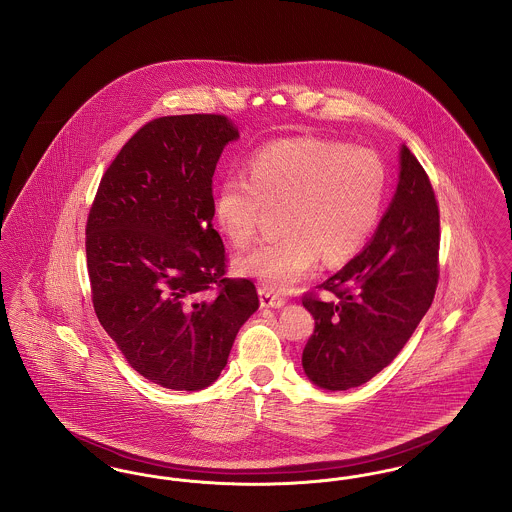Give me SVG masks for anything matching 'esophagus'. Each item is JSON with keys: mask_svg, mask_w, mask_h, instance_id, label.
Segmentation results:
<instances>
[{"mask_svg": "<svg viewBox=\"0 0 512 512\" xmlns=\"http://www.w3.org/2000/svg\"><path fill=\"white\" fill-rule=\"evenodd\" d=\"M259 297H261V305H263V307L280 309V307H284V303H286V297H284V295L272 292V290H268L265 286L259 288Z\"/></svg>", "mask_w": 512, "mask_h": 512, "instance_id": "esophagus-1", "label": "esophagus"}]
</instances>
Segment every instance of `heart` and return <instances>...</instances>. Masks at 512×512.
Listing matches in <instances>:
<instances>
[{
  "label": "heart",
  "mask_w": 512,
  "mask_h": 512,
  "mask_svg": "<svg viewBox=\"0 0 512 512\" xmlns=\"http://www.w3.org/2000/svg\"><path fill=\"white\" fill-rule=\"evenodd\" d=\"M386 194L382 161L365 147L295 136L259 149L247 178L232 174L215 195V220L236 245L253 244L268 209H280L276 240L236 265L268 290H286L317 267L351 259L372 234Z\"/></svg>",
  "instance_id": "b5f03b06"
}]
</instances>
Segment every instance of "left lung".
Segmentation results:
<instances>
[{
    "label": "left lung",
    "mask_w": 512,
    "mask_h": 512,
    "mask_svg": "<svg viewBox=\"0 0 512 512\" xmlns=\"http://www.w3.org/2000/svg\"><path fill=\"white\" fill-rule=\"evenodd\" d=\"M439 280V207L432 182L411 149L390 209L372 242L340 272L303 293L315 332L303 349L305 374L324 390L357 388L411 340Z\"/></svg>",
    "instance_id": "8db88e82"
}]
</instances>
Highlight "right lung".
Returning <instances> with one entry per match:
<instances>
[{"instance_id":"add662e5","label":"right lung","mask_w":512,"mask_h":512,"mask_svg":"<svg viewBox=\"0 0 512 512\" xmlns=\"http://www.w3.org/2000/svg\"><path fill=\"white\" fill-rule=\"evenodd\" d=\"M236 138L224 115L146 122L103 172L88 213L94 311L126 363L167 390L213 384L259 309L255 284L228 278L213 228V174Z\"/></svg>"}]
</instances>
